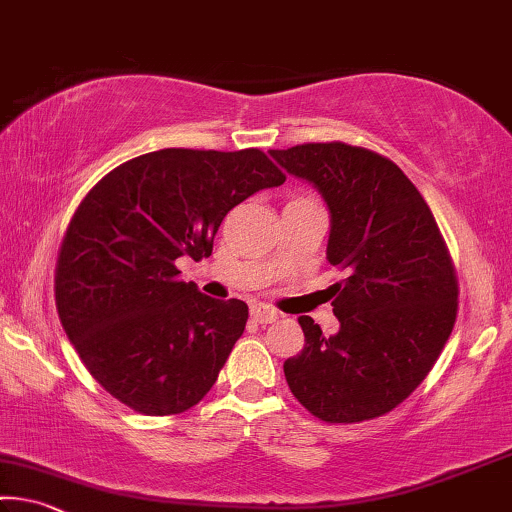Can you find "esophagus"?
I'll return each mask as SVG.
<instances>
[{
  "label": "esophagus",
  "mask_w": 512,
  "mask_h": 512,
  "mask_svg": "<svg viewBox=\"0 0 512 512\" xmlns=\"http://www.w3.org/2000/svg\"><path fill=\"white\" fill-rule=\"evenodd\" d=\"M250 319L255 323H273L280 319V312H275L269 305H253L250 307Z\"/></svg>",
  "instance_id": "obj_1"
}]
</instances>
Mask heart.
Returning <instances> with one entry per match:
<instances>
[{"label": "heart", "instance_id": "b5f03b06", "mask_svg": "<svg viewBox=\"0 0 512 512\" xmlns=\"http://www.w3.org/2000/svg\"><path fill=\"white\" fill-rule=\"evenodd\" d=\"M300 198H310V196H294L291 200H300Z\"/></svg>", "mask_w": 512, "mask_h": 512}]
</instances>
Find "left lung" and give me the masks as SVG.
<instances>
[{"instance_id":"obj_1","label":"left lung","mask_w":512,"mask_h":512,"mask_svg":"<svg viewBox=\"0 0 512 512\" xmlns=\"http://www.w3.org/2000/svg\"><path fill=\"white\" fill-rule=\"evenodd\" d=\"M312 182L330 209L328 262L339 332L298 316L305 346L285 362L291 394L328 424H358L403 403L440 358L458 314V278L440 227L417 186L383 154L303 143L271 150Z\"/></svg>"}]
</instances>
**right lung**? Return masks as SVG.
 Instances as JSON below:
<instances>
[{
    "instance_id": "1",
    "label": "right lung",
    "mask_w": 512,
    "mask_h": 512,
    "mask_svg": "<svg viewBox=\"0 0 512 512\" xmlns=\"http://www.w3.org/2000/svg\"><path fill=\"white\" fill-rule=\"evenodd\" d=\"M287 177L262 150L166 148L113 168L79 202L56 259L61 326L107 392L141 415L202 401L248 305L200 294L177 259L212 255L225 214Z\"/></svg>"
}]
</instances>
